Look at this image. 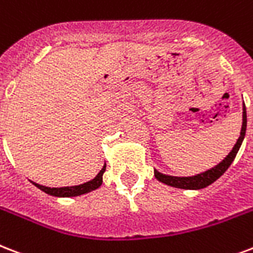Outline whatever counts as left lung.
Here are the masks:
<instances>
[{
    "label": "left lung",
    "mask_w": 253,
    "mask_h": 253,
    "mask_svg": "<svg viewBox=\"0 0 253 253\" xmlns=\"http://www.w3.org/2000/svg\"><path fill=\"white\" fill-rule=\"evenodd\" d=\"M247 130V111L246 106L243 103V123L242 130H240V136L236 140L234 148L231 150L228 155L216 166H213L212 169L204 171V172L196 173L194 176H171V175H166V173L159 172L158 169H154V175L159 182L165 183L167 186L175 187V188H183V190H200L204 187L210 186L213 182H216L217 179L220 178L221 175L228 169L231 163L234 162L236 154H238L239 148L242 146L244 136H246Z\"/></svg>",
    "instance_id": "obj_1"
}]
</instances>
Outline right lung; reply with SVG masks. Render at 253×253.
<instances>
[{"instance_id": "right-lung-1", "label": "right lung", "mask_w": 253, "mask_h": 253, "mask_svg": "<svg viewBox=\"0 0 253 253\" xmlns=\"http://www.w3.org/2000/svg\"><path fill=\"white\" fill-rule=\"evenodd\" d=\"M106 171V165L102 167V169L98 172L95 178L88 180V182L84 183V184H80V186H71V187H45L41 186V184H37V183L32 182L37 188H40L41 191L46 192L47 195L57 196V198H74V196H81L84 195V194H88L91 191L96 190L102 186L103 183V172Z\"/></svg>"}]
</instances>
